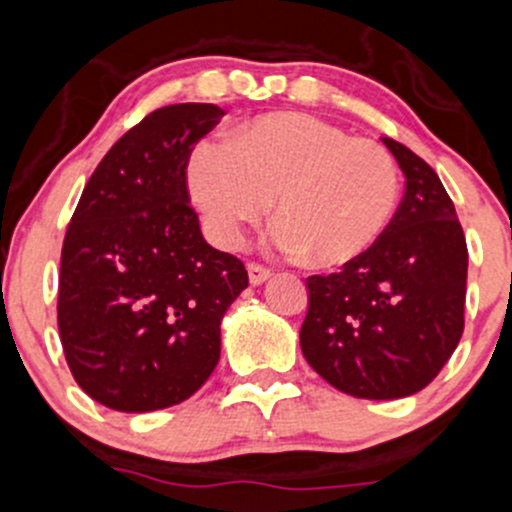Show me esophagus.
<instances>
[{
	"label": "esophagus",
	"mask_w": 512,
	"mask_h": 512,
	"mask_svg": "<svg viewBox=\"0 0 512 512\" xmlns=\"http://www.w3.org/2000/svg\"><path fill=\"white\" fill-rule=\"evenodd\" d=\"M247 277H250L252 287H260V284H265L272 277V272L262 265H247Z\"/></svg>",
	"instance_id": "1"
}]
</instances>
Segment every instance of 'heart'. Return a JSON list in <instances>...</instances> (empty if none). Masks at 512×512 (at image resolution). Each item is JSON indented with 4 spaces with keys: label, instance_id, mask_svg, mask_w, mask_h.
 Instances as JSON below:
<instances>
[{
    "label": "heart",
    "instance_id": "b5f03b06",
    "mask_svg": "<svg viewBox=\"0 0 512 512\" xmlns=\"http://www.w3.org/2000/svg\"><path fill=\"white\" fill-rule=\"evenodd\" d=\"M186 188L220 247L277 213L274 240L316 267H343L385 235L400 201V171L383 144L301 115L242 122L230 142L201 139L186 161Z\"/></svg>",
    "mask_w": 512,
    "mask_h": 512
}]
</instances>
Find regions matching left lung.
Instances as JSON below:
<instances>
[{"instance_id": "left-lung-1", "label": "left lung", "mask_w": 512, "mask_h": 512, "mask_svg": "<svg viewBox=\"0 0 512 512\" xmlns=\"http://www.w3.org/2000/svg\"><path fill=\"white\" fill-rule=\"evenodd\" d=\"M405 174V196L385 235L328 277L306 279L299 343L336 390L400 400L427 387L464 333L469 250L437 171L383 137Z\"/></svg>"}]
</instances>
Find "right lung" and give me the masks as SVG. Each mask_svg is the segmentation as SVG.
I'll use <instances>...</instances> for the list:
<instances>
[{"label":"right lung","mask_w":512,"mask_h":512,"mask_svg":"<svg viewBox=\"0 0 512 512\" xmlns=\"http://www.w3.org/2000/svg\"><path fill=\"white\" fill-rule=\"evenodd\" d=\"M223 115L208 102L149 112L112 144L68 225L58 331L75 383L110 410L179 405L218 365L247 270L203 240L186 161Z\"/></svg>","instance_id":"right-lung-1"}]
</instances>
